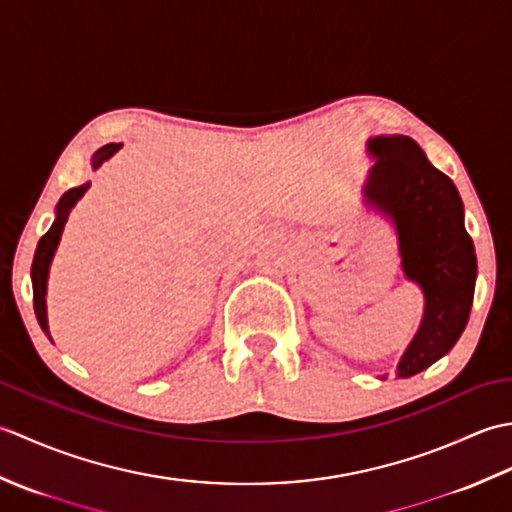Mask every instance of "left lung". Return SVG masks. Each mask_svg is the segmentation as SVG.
<instances>
[{"mask_svg": "<svg viewBox=\"0 0 512 512\" xmlns=\"http://www.w3.org/2000/svg\"><path fill=\"white\" fill-rule=\"evenodd\" d=\"M365 195L396 224L402 268L427 299L416 339L398 363V378L422 372L447 354L466 328L475 290V248L464 228L460 193L427 160L416 140L378 136Z\"/></svg>", "mask_w": 512, "mask_h": 512, "instance_id": "left-lung-1", "label": "left lung"}]
</instances>
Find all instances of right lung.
<instances>
[{
  "instance_id": "add662e5",
  "label": "right lung",
  "mask_w": 512,
  "mask_h": 512,
  "mask_svg": "<svg viewBox=\"0 0 512 512\" xmlns=\"http://www.w3.org/2000/svg\"><path fill=\"white\" fill-rule=\"evenodd\" d=\"M118 143H110L101 147L96 151L94 158H92V165L94 169L101 167L103 162L110 158L112 154L118 151ZM90 182L81 184V187H74L70 191H65L61 195V200L57 204V220L52 222L50 231L39 239L37 250H35V259H32V270H30V277H32V301H35V314H37V321L41 325V330L48 334L50 339V332H48V314H46V284H48V270H50V262H52V255L54 250H57V244L61 239V231L65 222H68V215L72 211V206L76 204V200L81 198V195L88 191Z\"/></svg>"
}]
</instances>
